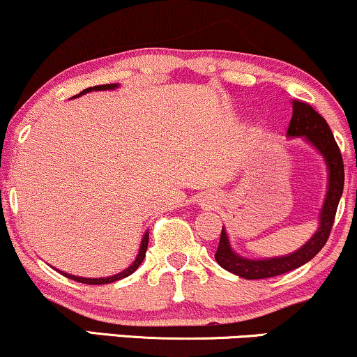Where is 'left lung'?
Listing matches in <instances>:
<instances>
[{
    "label": "left lung",
    "mask_w": 357,
    "mask_h": 357,
    "mask_svg": "<svg viewBox=\"0 0 357 357\" xmlns=\"http://www.w3.org/2000/svg\"><path fill=\"white\" fill-rule=\"evenodd\" d=\"M289 137H305L321 152V155L326 160L329 170L328 193L324 199L323 210L319 215V228L314 233L313 238L303 245L300 250L288 255V257L270 258V259H246L238 257L231 252L230 241L225 230L220 235V243L215 253V259L227 271L238 275L245 280H263L271 278V276L283 275L291 270H296L314 258L321 252L331 233L334 217H336L337 205L344 188V164H342V155L340 147L328 122L319 116L318 112L311 107L305 100H293V116L288 126Z\"/></svg>",
    "instance_id": "1"
}]
</instances>
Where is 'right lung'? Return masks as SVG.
<instances>
[{
	"label": "right lung",
	"mask_w": 357,
	"mask_h": 357,
	"mask_svg": "<svg viewBox=\"0 0 357 357\" xmlns=\"http://www.w3.org/2000/svg\"><path fill=\"white\" fill-rule=\"evenodd\" d=\"M117 84H102V86H94V87H87L82 92H79L77 96H82L86 94V92H91V91H107V89H116ZM76 98V96H74ZM147 245H149V233H145L144 238H142V245H140V250H139V255L137 258H135V261L132 263V265L127 268V270L121 271L119 275H114V276H109V278H81V276H74V275H68V273H63L64 276H68L69 280H74L77 281V283H86V284H105V283H114V281L117 280H122L126 278V276H129L134 273L137 268L140 266V263L144 261L145 258V252H147Z\"/></svg>",
	"instance_id": "1"
}]
</instances>
